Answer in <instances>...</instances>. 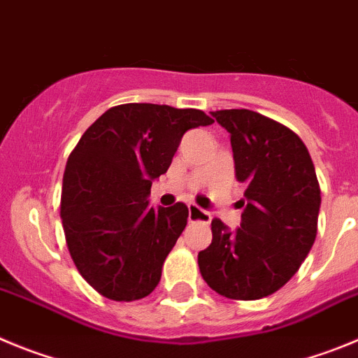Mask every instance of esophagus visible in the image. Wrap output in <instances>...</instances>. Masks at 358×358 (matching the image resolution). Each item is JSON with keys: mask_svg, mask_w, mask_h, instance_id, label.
I'll use <instances>...</instances> for the list:
<instances>
[{"mask_svg": "<svg viewBox=\"0 0 358 358\" xmlns=\"http://www.w3.org/2000/svg\"><path fill=\"white\" fill-rule=\"evenodd\" d=\"M210 214L207 210L199 208L198 205H189V221L191 223H210Z\"/></svg>", "mask_w": 358, "mask_h": 358, "instance_id": "1", "label": "esophagus"}]
</instances>
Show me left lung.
I'll use <instances>...</instances> for the list:
<instances>
[{
	"label": "left lung",
	"mask_w": 358,
	"mask_h": 358,
	"mask_svg": "<svg viewBox=\"0 0 358 358\" xmlns=\"http://www.w3.org/2000/svg\"><path fill=\"white\" fill-rule=\"evenodd\" d=\"M230 134L235 176L246 185L243 223L212 219V243L198 253L203 280L230 299H260L283 287L317 235L321 189L298 135L248 108L212 112Z\"/></svg>",
	"instance_id": "left-lung-1"
}]
</instances>
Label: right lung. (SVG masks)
Instances as JSON below:
<instances>
[{
	"mask_svg": "<svg viewBox=\"0 0 358 358\" xmlns=\"http://www.w3.org/2000/svg\"><path fill=\"white\" fill-rule=\"evenodd\" d=\"M212 123L196 108L124 103L99 115L71 151L60 199L66 244L101 296L135 301L157 287L189 208H151V182L171 166L187 130Z\"/></svg>",
	"mask_w": 358,
	"mask_h": 358,
	"instance_id": "1",
	"label": "right lung"
}]
</instances>
